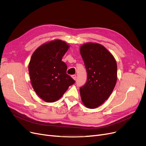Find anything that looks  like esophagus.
<instances>
[{"instance_id":"34e87169","label":"esophagus","mask_w":146,"mask_h":146,"mask_svg":"<svg viewBox=\"0 0 146 146\" xmlns=\"http://www.w3.org/2000/svg\"><path fill=\"white\" fill-rule=\"evenodd\" d=\"M72 78L74 80H76V76L75 74L72 75Z\"/></svg>"}]
</instances>
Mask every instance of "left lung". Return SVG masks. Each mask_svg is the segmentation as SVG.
I'll return each mask as SVG.
<instances>
[{
  "instance_id": "obj_1",
  "label": "left lung",
  "mask_w": 146,
  "mask_h": 146,
  "mask_svg": "<svg viewBox=\"0 0 146 146\" xmlns=\"http://www.w3.org/2000/svg\"><path fill=\"white\" fill-rule=\"evenodd\" d=\"M80 52L88 74L87 82L80 88L82 101L86 108L94 109L110 97L117 80V64L112 54L102 45L87 42Z\"/></svg>"
}]
</instances>
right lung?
<instances>
[{
  "instance_id": "obj_1",
  "label": "right lung",
  "mask_w": 146,
  "mask_h": 146,
  "mask_svg": "<svg viewBox=\"0 0 146 146\" xmlns=\"http://www.w3.org/2000/svg\"><path fill=\"white\" fill-rule=\"evenodd\" d=\"M70 47L64 41L54 40L38 47L28 65L31 85L46 102H56L75 81L66 73L67 65L61 61Z\"/></svg>"
}]
</instances>
